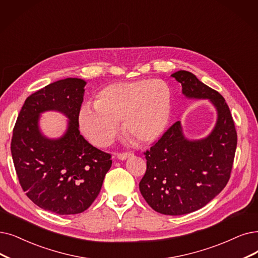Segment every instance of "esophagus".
<instances>
[{"label":"esophagus","mask_w":258,"mask_h":258,"mask_svg":"<svg viewBox=\"0 0 258 258\" xmlns=\"http://www.w3.org/2000/svg\"><path fill=\"white\" fill-rule=\"evenodd\" d=\"M132 156H133V153H131V152H122V153H117V159H118V160H120V161H123V160H126V159H128V158L132 157Z\"/></svg>","instance_id":"1"}]
</instances>
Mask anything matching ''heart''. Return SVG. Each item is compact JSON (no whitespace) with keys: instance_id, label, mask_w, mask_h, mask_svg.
<instances>
[{"instance_id":"heart-1","label":"heart","mask_w":258,"mask_h":258,"mask_svg":"<svg viewBox=\"0 0 258 258\" xmlns=\"http://www.w3.org/2000/svg\"><path fill=\"white\" fill-rule=\"evenodd\" d=\"M172 109L169 86L161 79L143 78L115 82L99 91L95 105L79 110L81 131L97 147H107L115 139L118 122L133 141L148 144L166 130Z\"/></svg>"}]
</instances>
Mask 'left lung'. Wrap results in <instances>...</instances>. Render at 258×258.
Returning a JSON list of instances; mask_svg holds the SVG:
<instances>
[{
	"mask_svg": "<svg viewBox=\"0 0 258 258\" xmlns=\"http://www.w3.org/2000/svg\"><path fill=\"white\" fill-rule=\"evenodd\" d=\"M189 99H209L217 111V120L208 137L188 140L181 121L164 133L145 152L147 169L140 182L141 194L158 213L179 216L202 209L230 179L237 133L224 98L192 73L171 74Z\"/></svg>",
	"mask_w": 258,
	"mask_h": 258,
	"instance_id": "obj_1",
	"label": "left lung"
}]
</instances>
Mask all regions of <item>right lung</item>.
I'll return each instance as SVG.
<instances>
[{
  "label": "right lung",
  "mask_w": 258,
  "mask_h": 258,
  "mask_svg": "<svg viewBox=\"0 0 258 258\" xmlns=\"http://www.w3.org/2000/svg\"><path fill=\"white\" fill-rule=\"evenodd\" d=\"M87 82L66 78L28 96L19 113L12 140V156L20 184L39 208L58 215L85 212L98 196L111 156L85 140L79 132L78 113ZM60 111L68 118L58 139L45 137L39 115Z\"/></svg>",
  "instance_id": "right-lung-1"
}]
</instances>
